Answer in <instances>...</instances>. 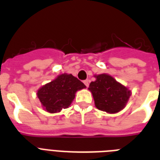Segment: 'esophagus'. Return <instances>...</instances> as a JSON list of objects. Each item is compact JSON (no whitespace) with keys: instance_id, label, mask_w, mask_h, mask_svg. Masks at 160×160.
<instances>
[{"instance_id":"1","label":"esophagus","mask_w":160,"mask_h":160,"mask_svg":"<svg viewBox=\"0 0 160 160\" xmlns=\"http://www.w3.org/2000/svg\"><path fill=\"white\" fill-rule=\"evenodd\" d=\"M84 84H85V85L86 86V87H88V86H89V80H84Z\"/></svg>"}]
</instances>
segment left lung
<instances>
[{
	"label": "left lung",
	"instance_id": "left-lung-1",
	"mask_svg": "<svg viewBox=\"0 0 160 160\" xmlns=\"http://www.w3.org/2000/svg\"><path fill=\"white\" fill-rule=\"evenodd\" d=\"M95 77L96 80L90 83L89 90L92 93L96 108L109 114L124 109L131 95L130 90L107 74Z\"/></svg>",
	"mask_w": 160,
	"mask_h": 160
}]
</instances>
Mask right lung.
Returning <instances> with one entry per match:
<instances>
[{
    "label": "right lung",
    "instance_id": "right-lung-1",
    "mask_svg": "<svg viewBox=\"0 0 160 160\" xmlns=\"http://www.w3.org/2000/svg\"><path fill=\"white\" fill-rule=\"evenodd\" d=\"M85 85L71 74H62L37 91V97L44 109L49 113L60 112L70 106L77 90Z\"/></svg>",
    "mask_w": 160,
    "mask_h": 160
}]
</instances>
